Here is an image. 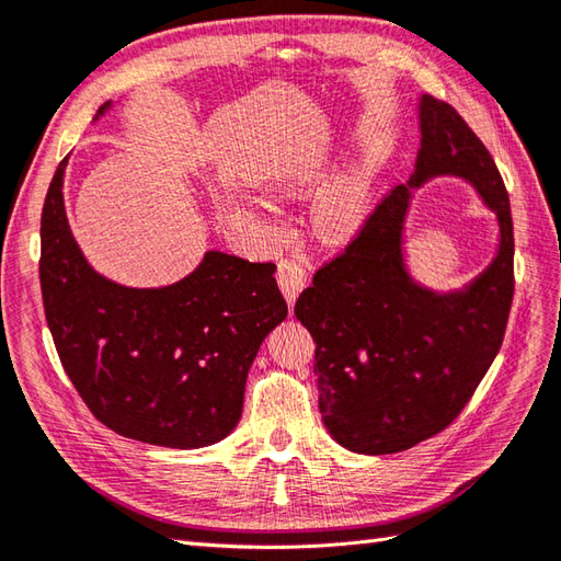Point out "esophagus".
I'll return each mask as SVG.
<instances>
[{"instance_id": "esophagus-1", "label": "esophagus", "mask_w": 561, "mask_h": 561, "mask_svg": "<svg viewBox=\"0 0 561 561\" xmlns=\"http://www.w3.org/2000/svg\"><path fill=\"white\" fill-rule=\"evenodd\" d=\"M276 278H278V285H280V290L285 295V300H288L290 307L295 305L297 295H300L307 288V280H309L307 268L297 259H283L278 264Z\"/></svg>"}]
</instances>
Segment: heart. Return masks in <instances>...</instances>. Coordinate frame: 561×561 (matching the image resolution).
I'll use <instances>...</instances> for the list:
<instances>
[{
	"mask_svg": "<svg viewBox=\"0 0 561 561\" xmlns=\"http://www.w3.org/2000/svg\"><path fill=\"white\" fill-rule=\"evenodd\" d=\"M365 216V194L355 182H341L321 198L317 220L331 238H347Z\"/></svg>",
	"mask_w": 561,
	"mask_h": 561,
	"instance_id": "b5f03b06",
	"label": "heart"
}]
</instances>
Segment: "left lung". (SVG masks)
I'll return each instance as SVG.
<instances>
[{"label": "left lung", "instance_id": "1", "mask_svg": "<svg viewBox=\"0 0 561 561\" xmlns=\"http://www.w3.org/2000/svg\"><path fill=\"white\" fill-rule=\"evenodd\" d=\"M415 175L386 194L345 252L295 302L317 343L321 420L355 454H396L446 430L500 353L514 300V222L488 148L444 101L420 98ZM468 179L501 220V249L463 291L417 286L402 261L409 190L430 176Z\"/></svg>", "mask_w": 561, "mask_h": 561}]
</instances>
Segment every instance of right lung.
Returning a JSON list of instances; mask_svg holds the SVG:
<instances>
[{"label":"right lung","mask_w":561,"mask_h":561,"mask_svg":"<svg viewBox=\"0 0 561 561\" xmlns=\"http://www.w3.org/2000/svg\"><path fill=\"white\" fill-rule=\"evenodd\" d=\"M65 168L67 158L43 206L41 290L73 389L122 437L170 449L226 439L240 422L259 345L288 317L276 266L206 252L165 288L112 283L89 266L69 230Z\"/></svg>","instance_id":"1"}]
</instances>
